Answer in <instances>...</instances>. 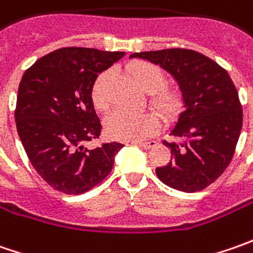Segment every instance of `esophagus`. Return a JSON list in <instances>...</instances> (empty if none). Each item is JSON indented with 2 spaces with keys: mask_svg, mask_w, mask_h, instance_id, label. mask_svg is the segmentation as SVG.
<instances>
[{
  "mask_svg": "<svg viewBox=\"0 0 253 253\" xmlns=\"http://www.w3.org/2000/svg\"><path fill=\"white\" fill-rule=\"evenodd\" d=\"M133 145H136V146H139V148H143V149H151L152 146H155V145H156V142H155V141L135 142Z\"/></svg>",
  "mask_w": 253,
  "mask_h": 253,
  "instance_id": "obj_1",
  "label": "esophagus"
}]
</instances>
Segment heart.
I'll return each mask as SVG.
<instances>
[{
  "mask_svg": "<svg viewBox=\"0 0 253 253\" xmlns=\"http://www.w3.org/2000/svg\"><path fill=\"white\" fill-rule=\"evenodd\" d=\"M128 72L133 77L136 84L145 92H149V102L156 108L166 120H171L179 115L183 107V100L179 91L165 88V74L156 64L148 62H132L128 64ZM111 79V72H102L92 84L91 101L95 110L105 112L110 110V95L108 83ZM161 120L153 112L132 114L126 111H115L105 120L107 133L118 141L138 142L153 136L161 129Z\"/></svg>",
  "mask_w": 253,
  "mask_h": 253,
  "instance_id": "b5f03b06",
  "label": "heart"
}]
</instances>
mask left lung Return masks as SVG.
Returning a JSON list of instances; mask_svg holds the SVG:
<instances>
[{
	"label": "left lung",
	"instance_id": "obj_1",
	"mask_svg": "<svg viewBox=\"0 0 253 253\" xmlns=\"http://www.w3.org/2000/svg\"><path fill=\"white\" fill-rule=\"evenodd\" d=\"M161 66L177 82L184 111L170 133L180 142H163L171 159L156 168L171 189L194 193L214 183L228 168L242 128L238 91L227 70L190 49H163L131 54Z\"/></svg>",
	"mask_w": 253,
	"mask_h": 253
}]
</instances>
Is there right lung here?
<instances>
[{
    "mask_svg": "<svg viewBox=\"0 0 253 253\" xmlns=\"http://www.w3.org/2000/svg\"><path fill=\"white\" fill-rule=\"evenodd\" d=\"M124 52L62 47L36 60L22 76L15 121L25 152L39 176L64 194H82L105 179L122 143L88 149L101 133L91 101L98 74Z\"/></svg>",
    "mask_w": 253,
    "mask_h": 253,
    "instance_id": "add662e5",
    "label": "right lung"
}]
</instances>
